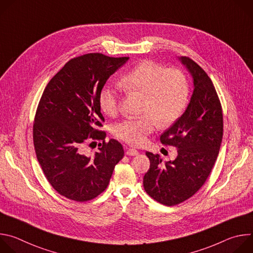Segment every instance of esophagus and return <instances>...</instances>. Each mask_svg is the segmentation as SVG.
<instances>
[{"label":"esophagus","mask_w":253,"mask_h":253,"mask_svg":"<svg viewBox=\"0 0 253 253\" xmlns=\"http://www.w3.org/2000/svg\"><path fill=\"white\" fill-rule=\"evenodd\" d=\"M126 154L129 155V156H135V155H138L139 152L136 149H134V148L126 147Z\"/></svg>","instance_id":"1"}]
</instances>
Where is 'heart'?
<instances>
[{
    "instance_id": "heart-1",
    "label": "heart",
    "mask_w": 253,
    "mask_h": 253,
    "mask_svg": "<svg viewBox=\"0 0 253 253\" xmlns=\"http://www.w3.org/2000/svg\"><path fill=\"white\" fill-rule=\"evenodd\" d=\"M120 85L126 93L143 98L139 118L126 119L114 127V134L122 141L139 146L153 132L155 125L165 128L176 122L188 103L189 87L181 71L166 69L150 60H145L121 78ZM100 109L107 116H116L120 95L111 87H104L99 93Z\"/></svg>"
}]
</instances>
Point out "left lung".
Wrapping results in <instances>:
<instances>
[{
  "label": "left lung",
  "instance_id": "8db88e82",
  "mask_svg": "<svg viewBox=\"0 0 253 253\" xmlns=\"http://www.w3.org/2000/svg\"><path fill=\"white\" fill-rule=\"evenodd\" d=\"M180 60L193 77V94L183 115L160 136L161 143L176 147L178 155L163 163L158 154L146 152L150 168L143 178L147 194L166 206L189 199L203 186L223 136L222 107L211 79L192 59Z\"/></svg>",
  "mask_w": 253,
  "mask_h": 253
}]
</instances>
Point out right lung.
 <instances>
[{
  "instance_id": "add662e5",
  "label": "right lung",
  "mask_w": 253,
  "mask_h": 253,
  "mask_svg": "<svg viewBox=\"0 0 253 253\" xmlns=\"http://www.w3.org/2000/svg\"><path fill=\"white\" fill-rule=\"evenodd\" d=\"M128 59L100 53L71 59L42 94L33 124L36 155L52 187L70 200L100 195L124 156L122 144L106 142V133L98 129L104 122L98 100L106 81ZM95 140L102 143L90 156L84 145Z\"/></svg>"
}]
</instances>
